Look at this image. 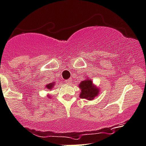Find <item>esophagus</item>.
I'll return each mask as SVG.
<instances>
[{
	"mask_svg": "<svg viewBox=\"0 0 146 146\" xmlns=\"http://www.w3.org/2000/svg\"><path fill=\"white\" fill-rule=\"evenodd\" d=\"M66 82L68 83V84H70V83L72 82V79L69 78V79H68V80H66Z\"/></svg>",
	"mask_w": 146,
	"mask_h": 146,
	"instance_id": "1",
	"label": "esophagus"
}]
</instances>
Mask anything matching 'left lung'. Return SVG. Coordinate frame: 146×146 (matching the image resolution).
Segmentation results:
<instances>
[{"instance_id":"left-lung-1","label":"left lung","mask_w":146,"mask_h":146,"mask_svg":"<svg viewBox=\"0 0 146 146\" xmlns=\"http://www.w3.org/2000/svg\"><path fill=\"white\" fill-rule=\"evenodd\" d=\"M79 87L81 89L80 97L82 99H87L92 100L96 96H98L99 90L92 84V80H87L82 81Z\"/></svg>"}]
</instances>
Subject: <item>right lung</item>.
Masks as SVG:
<instances>
[{"mask_svg": "<svg viewBox=\"0 0 146 146\" xmlns=\"http://www.w3.org/2000/svg\"><path fill=\"white\" fill-rule=\"evenodd\" d=\"M53 86H54V84H47L46 85V88L47 89H51V88H53Z\"/></svg>", "mask_w": 146, "mask_h": 146, "instance_id": "obj_1", "label": "right lung"}]
</instances>
